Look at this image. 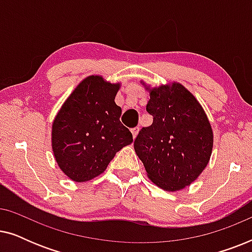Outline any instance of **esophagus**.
Masks as SVG:
<instances>
[{"label": "esophagus", "mask_w": 252, "mask_h": 252, "mask_svg": "<svg viewBox=\"0 0 252 252\" xmlns=\"http://www.w3.org/2000/svg\"><path fill=\"white\" fill-rule=\"evenodd\" d=\"M130 130H132L133 137H134V139H135V137L137 136V134H139V130H140V128H139V127H134V128H132Z\"/></svg>", "instance_id": "1"}]
</instances>
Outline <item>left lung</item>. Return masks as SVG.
<instances>
[{
	"label": "left lung",
	"mask_w": 252,
	"mask_h": 252,
	"mask_svg": "<svg viewBox=\"0 0 252 252\" xmlns=\"http://www.w3.org/2000/svg\"><path fill=\"white\" fill-rule=\"evenodd\" d=\"M150 99L153 125L140 130L134 150L148 178L166 191L190 186L208 166L213 132L197 98L180 82L151 87L141 81Z\"/></svg>",
	"instance_id": "left-lung-1"
}]
</instances>
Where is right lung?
I'll return each instance as SVG.
<instances>
[{"instance_id":"1","label":"right lung","mask_w":252,"mask_h":252,"mask_svg":"<svg viewBox=\"0 0 252 252\" xmlns=\"http://www.w3.org/2000/svg\"><path fill=\"white\" fill-rule=\"evenodd\" d=\"M122 82L92 74L73 89L51 127V149L61 171L74 182L98 177L124 147L133 142L120 123L115 98Z\"/></svg>"}]
</instances>
